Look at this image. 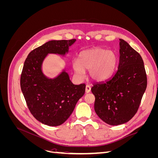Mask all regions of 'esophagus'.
<instances>
[{"label":"esophagus","mask_w":158,"mask_h":158,"mask_svg":"<svg viewBox=\"0 0 158 158\" xmlns=\"http://www.w3.org/2000/svg\"><path fill=\"white\" fill-rule=\"evenodd\" d=\"M91 91V87L89 85H86V87H85V92L86 93H89Z\"/></svg>","instance_id":"1"}]
</instances>
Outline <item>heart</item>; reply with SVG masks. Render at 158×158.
<instances>
[{
  "instance_id": "1",
  "label": "heart",
  "mask_w": 158,
  "mask_h": 158,
  "mask_svg": "<svg viewBox=\"0 0 158 158\" xmlns=\"http://www.w3.org/2000/svg\"><path fill=\"white\" fill-rule=\"evenodd\" d=\"M118 61V55L114 51L95 47L81 52L80 59L73 60V68L80 78H84L85 70H89L91 78L102 82L114 74Z\"/></svg>"
}]
</instances>
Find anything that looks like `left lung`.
Segmentation results:
<instances>
[{"label":"left lung","instance_id":"left-lung-1","mask_svg":"<svg viewBox=\"0 0 158 158\" xmlns=\"http://www.w3.org/2000/svg\"><path fill=\"white\" fill-rule=\"evenodd\" d=\"M119 41L120 56L116 73L92 88L95 113L103 122L113 126L126 123L134 117L147 87L142 56L127 41Z\"/></svg>","mask_w":158,"mask_h":158}]
</instances>
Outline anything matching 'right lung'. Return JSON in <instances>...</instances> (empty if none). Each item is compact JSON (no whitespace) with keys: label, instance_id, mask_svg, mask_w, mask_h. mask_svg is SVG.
<instances>
[{"label":"right lung","instance_id":"obj_1","mask_svg":"<svg viewBox=\"0 0 158 158\" xmlns=\"http://www.w3.org/2000/svg\"><path fill=\"white\" fill-rule=\"evenodd\" d=\"M52 40L31 51L25 60L20 85L27 106L37 121L50 127L63 124L85 94V85L71 82L65 67L54 78L47 76L43 64L49 54L65 57L76 42Z\"/></svg>","mask_w":158,"mask_h":158}]
</instances>
